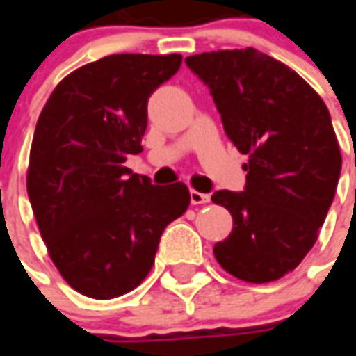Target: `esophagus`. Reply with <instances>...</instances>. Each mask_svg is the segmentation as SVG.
Masks as SVG:
<instances>
[{
	"label": "esophagus",
	"instance_id": "1",
	"mask_svg": "<svg viewBox=\"0 0 356 356\" xmlns=\"http://www.w3.org/2000/svg\"><path fill=\"white\" fill-rule=\"evenodd\" d=\"M190 201H192V205H205L211 201V195L201 194L197 190H190Z\"/></svg>",
	"mask_w": 356,
	"mask_h": 356
}]
</instances>
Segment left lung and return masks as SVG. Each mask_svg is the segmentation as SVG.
<instances>
[{"label": "left lung", "mask_w": 356, "mask_h": 356, "mask_svg": "<svg viewBox=\"0 0 356 356\" xmlns=\"http://www.w3.org/2000/svg\"><path fill=\"white\" fill-rule=\"evenodd\" d=\"M184 63L209 86L229 140L249 156L243 192L212 194L233 216L214 257L236 279L277 281L312 249L334 200L342 155L331 114L303 77L253 47Z\"/></svg>", "instance_id": "left-lung-1"}]
</instances>
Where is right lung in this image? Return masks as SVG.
Returning <instances> with one entry per match:
<instances>
[{"label": "right lung", "instance_id": "1", "mask_svg": "<svg viewBox=\"0 0 356 356\" xmlns=\"http://www.w3.org/2000/svg\"><path fill=\"white\" fill-rule=\"evenodd\" d=\"M181 60L122 53L85 64L55 86L36 122L27 194L53 264L83 296L134 290L166 225L188 209L184 183L156 186L123 166L142 151L147 99Z\"/></svg>", "mask_w": 356, "mask_h": 356}]
</instances>
